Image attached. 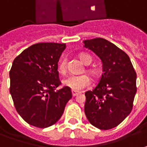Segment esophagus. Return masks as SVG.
Masks as SVG:
<instances>
[{"instance_id": "34e87169", "label": "esophagus", "mask_w": 147, "mask_h": 147, "mask_svg": "<svg viewBox=\"0 0 147 147\" xmlns=\"http://www.w3.org/2000/svg\"><path fill=\"white\" fill-rule=\"evenodd\" d=\"M71 93H72V96H76V95L79 94V92H78V91H73V90L71 91Z\"/></svg>"}]
</instances>
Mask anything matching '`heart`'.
Returning a JSON list of instances; mask_svg holds the SVG:
<instances>
[{
    "mask_svg": "<svg viewBox=\"0 0 147 147\" xmlns=\"http://www.w3.org/2000/svg\"><path fill=\"white\" fill-rule=\"evenodd\" d=\"M79 57L81 59V61L87 65L90 64L92 62V58L88 54L81 53L79 55ZM58 71L62 75H65L67 73V62L65 59L59 60L58 64ZM88 72L92 76H97L98 71L95 68H88ZM63 84L64 86L71 88L73 91H81L91 84V79L87 75L70 76L63 80Z\"/></svg>",
    "mask_w": 147,
    "mask_h": 147,
    "instance_id": "obj_1",
    "label": "heart"
}]
</instances>
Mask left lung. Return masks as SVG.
<instances>
[{"instance_id": "8db88e82", "label": "left lung", "mask_w": 147, "mask_h": 147, "mask_svg": "<svg viewBox=\"0 0 147 147\" xmlns=\"http://www.w3.org/2000/svg\"><path fill=\"white\" fill-rule=\"evenodd\" d=\"M84 47L101 59L102 74L92 91L85 92L84 112L91 125L110 130L119 125L133 108L137 75L129 56L102 38L84 40Z\"/></svg>"}]
</instances>
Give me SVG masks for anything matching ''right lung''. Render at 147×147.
Returning <instances> with one entry per match:
<instances>
[{"label":"right lung","mask_w":147,"mask_h":147,"mask_svg":"<svg viewBox=\"0 0 147 147\" xmlns=\"http://www.w3.org/2000/svg\"><path fill=\"white\" fill-rule=\"evenodd\" d=\"M65 44L38 43L16 56L9 71L16 111L26 123L39 128L55 124L62 116L71 90L61 85L58 62Z\"/></svg>","instance_id":"1"}]
</instances>
